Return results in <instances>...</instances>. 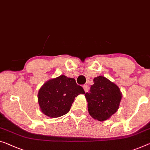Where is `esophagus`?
Masks as SVG:
<instances>
[{"instance_id":"1","label":"esophagus","mask_w":150,"mask_h":150,"mask_svg":"<svg viewBox=\"0 0 150 150\" xmlns=\"http://www.w3.org/2000/svg\"><path fill=\"white\" fill-rule=\"evenodd\" d=\"M83 88L84 90L86 92H88V91H89V86H88V85H84V86H83Z\"/></svg>"}]
</instances>
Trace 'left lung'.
<instances>
[{"instance_id":"8db88e82","label":"left lung","mask_w":150,"mask_h":150,"mask_svg":"<svg viewBox=\"0 0 150 150\" xmlns=\"http://www.w3.org/2000/svg\"><path fill=\"white\" fill-rule=\"evenodd\" d=\"M85 96L91 117L99 121H104L118 110L122 93L115 83L100 75L93 79L90 91Z\"/></svg>"}]
</instances>
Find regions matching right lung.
Wrapping results in <instances>:
<instances>
[{
  "label": "right lung",
  "mask_w": 150,
  "mask_h": 150,
  "mask_svg": "<svg viewBox=\"0 0 150 150\" xmlns=\"http://www.w3.org/2000/svg\"><path fill=\"white\" fill-rule=\"evenodd\" d=\"M85 94L75 79L64 75L49 79L38 93V100L42 112L50 118L62 117L69 112L75 97Z\"/></svg>",
  "instance_id": "add662e5"
}]
</instances>
